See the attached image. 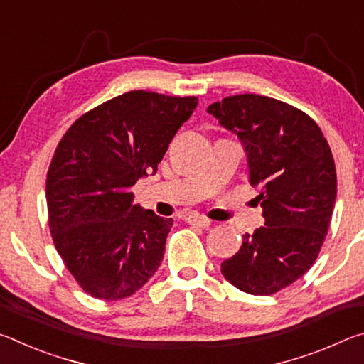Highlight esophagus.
Returning a JSON list of instances; mask_svg holds the SVG:
<instances>
[{"label":"esophagus","mask_w":364,"mask_h":364,"mask_svg":"<svg viewBox=\"0 0 364 364\" xmlns=\"http://www.w3.org/2000/svg\"><path fill=\"white\" fill-rule=\"evenodd\" d=\"M186 221H188V223H191V225H197V226H200V228H207V226H210V223H212V221L208 220L207 217H204V215H199V213L188 215Z\"/></svg>","instance_id":"1"}]
</instances>
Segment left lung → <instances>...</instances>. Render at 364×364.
Masks as SVG:
<instances>
[{
  "instance_id": "8db88e82",
  "label": "left lung",
  "mask_w": 364,
  "mask_h": 364,
  "mask_svg": "<svg viewBox=\"0 0 364 364\" xmlns=\"http://www.w3.org/2000/svg\"><path fill=\"white\" fill-rule=\"evenodd\" d=\"M207 112L241 141L264 218L221 274L239 291L271 295L301 278L321 250L337 196L331 147L315 120L273 97L228 96Z\"/></svg>"
}]
</instances>
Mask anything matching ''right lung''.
I'll return each mask as SVG.
<instances>
[{"instance_id":"1","label":"right lung","mask_w":364,"mask_h":364,"mask_svg":"<svg viewBox=\"0 0 364 364\" xmlns=\"http://www.w3.org/2000/svg\"><path fill=\"white\" fill-rule=\"evenodd\" d=\"M197 107V97L130 91L80 117L60 139L46 178L49 230L85 292L120 300L164 260L173 220L133 205L149 173Z\"/></svg>"}]
</instances>
